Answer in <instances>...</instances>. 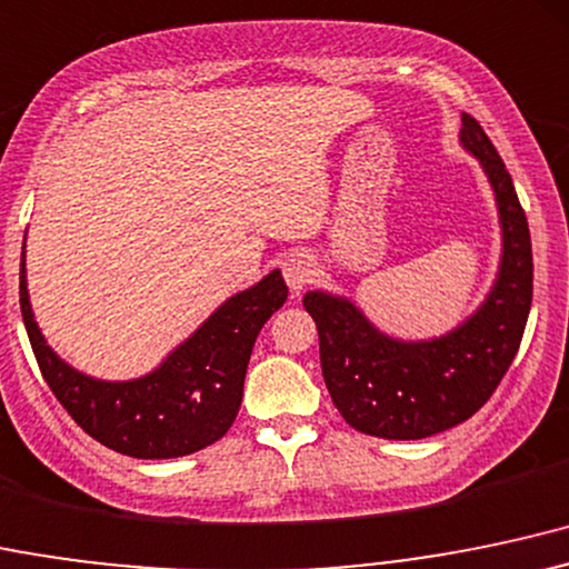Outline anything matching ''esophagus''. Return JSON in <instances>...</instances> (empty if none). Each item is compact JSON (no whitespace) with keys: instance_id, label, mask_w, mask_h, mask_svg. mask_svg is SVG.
Wrapping results in <instances>:
<instances>
[{"instance_id":"34e87169","label":"esophagus","mask_w":569,"mask_h":569,"mask_svg":"<svg viewBox=\"0 0 569 569\" xmlns=\"http://www.w3.org/2000/svg\"><path fill=\"white\" fill-rule=\"evenodd\" d=\"M282 273H284L287 287L298 296V292H303L306 287L311 284L317 268H315V260H311L306 252H290L284 254L282 260Z\"/></svg>"}]
</instances>
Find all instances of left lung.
Masks as SVG:
<instances>
[{"mask_svg": "<svg viewBox=\"0 0 569 569\" xmlns=\"http://www.w3.org/2000/svg\"><path fill=\"white\" fill-rule=\"evenodd\" d=\"M459 144L478 158L500 217L502 252L489 296L449 333L400 341L381 333L355 301L325 290L303 296L317 322L319 362L347 425L366 436L419 440L462 425L491 398L519 352L532 306V241L513 180L476 118L462 112Z\"/></svg>", "mask_w": 569, "mask_h": 569, "instance_id": "left-lung-1", "label": "left lung"}]
</instances>
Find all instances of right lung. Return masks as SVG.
<instances>
[{
	"label": "right lung",
	"mask_w": 569,
	"mask_h": 569,
	"mask_svg": "<svg viewBox=\"0 0 569 569\" xmlns=\"http://www.w3.org/2000/svg\"><path fill=\"white\" fill-rule=\"evenodd\" d=\"M284 301L287 284L273 268L217 306L150 373L104 381L72 368L44 341L29 301L27 241L21 250V315L44 381L88 436L137 459L193 455L226 436L239 413L254 338Z\"/></svg>",
	"instance_id": "obj_1"
}]
</instances>
